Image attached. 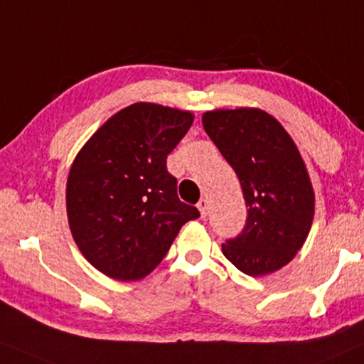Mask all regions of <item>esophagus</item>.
I'll list each match as a JSON object with an SVG mask.
<instances>
[{
    "label": "esophagus",
    "instance_id": "1",
    "mask_svg": "<svg viewBox=\"0 0 364 364\" xmlns=\"http://www.w3.org/2000/svg\"><path fill=\"white\" fill-rule=\"evenodd\" d=\"M197 208H199V210H200V216H203V218L208 216V210H209L208 197H203V199H200L199 203H197Z\"/></svg>",
    "mask_w": 364,
    "mask_h": 364
}]
</instances>
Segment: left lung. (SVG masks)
<instances>
[{
    "mask_svg": "<svg viewBox=\"0 0 364 364\" xmlns=\"http://www.w3.org/2000/svg\"><path fill=\"white\" fill-rule=\"evenodd\" d=\"M214 145L235 170L248 218L223 253L250 277L280 270L306 243L314 219V189L290 134L257 107L203 114Z\"/></svg>",
    "mask_w": 364,
    "mask_h": 364,
    "instance_id": "obj_1",
    "label": "left lung"
}]
</instances>
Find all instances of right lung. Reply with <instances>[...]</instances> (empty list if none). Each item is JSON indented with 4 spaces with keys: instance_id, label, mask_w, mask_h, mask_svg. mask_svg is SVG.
Segmentation results:
<instances>
[{
    "instance_id": "add662e5",
    "label": "right lung",
    "mask_w": 364,
    "mask_h": 364,
    "mask_svg": "<svg viewBox=\"0 0 364 364\" xmlns=\"http://www.w3.org/2000/svg\"><path fill=\"white\" fill-rule=\"evenodd\" d=\"M189 111L134 102L80 148L67 178V218L80 253L121 282L154 272L187 221L199 218L177 196L167 155L189 132Z\"/></svg>"
}]
</instances>
